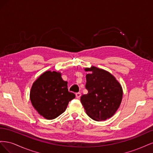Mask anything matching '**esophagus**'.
Listing matches in <instances>:
<instances>
[{
  "instance_id": "1",
  "label": "esophagus",
  "mask_w": 153,
  "mask_h": 153,
  "mask_svg": "<svg viewBox=\"0 0 153 153\" xmlns=\"http://www.w3.org/2000/svg\"><path fill=\"white\" fill-rule=\"evenodd\" d=\"M81 95L82 94H81L80 92H77V93H76V98H78V99H79L80 98Z\"/></svg>"
}]
</instances>
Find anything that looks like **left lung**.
<instances>
[{"label":"left lung","mask_w":153,"mask_h":153,"mask_svg":"<svg viewBox=\"0 0 153 153\" xmlns=\"http://www.w3.org/2000/svg\"><path fill=\"white\" fill-rule=\"evenodd\" d=\"M87 94L80 101L86 114L97 121H105L114 115L121 105L123 89L115 78L104 69L94 66L85 68Z\"/></svg>","instance_id":"8db88e82"}]
</instances>
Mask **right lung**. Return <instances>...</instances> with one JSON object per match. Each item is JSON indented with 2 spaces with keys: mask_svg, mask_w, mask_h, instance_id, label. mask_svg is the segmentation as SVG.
I'll return each instance as SVG.
<instances>
[{
  "mask_svg": "<svg viewBox=\"0 0 153 153\" xmlns=\"http://www.w3.org/2000/svg\"><path fill=\"white\" fill-rule=\"evenodd\" d=\"M75 98V94L68 91V82L57 71L43 73L33 83L30 92L32 106L41 115L49 120L62 114L69 101Z\"/></svg>",
  "mask_w": 153,
  "mask_h": 153,
  "instance_id": "obj_1",
  "label": "right lung"
}]
</instances>
